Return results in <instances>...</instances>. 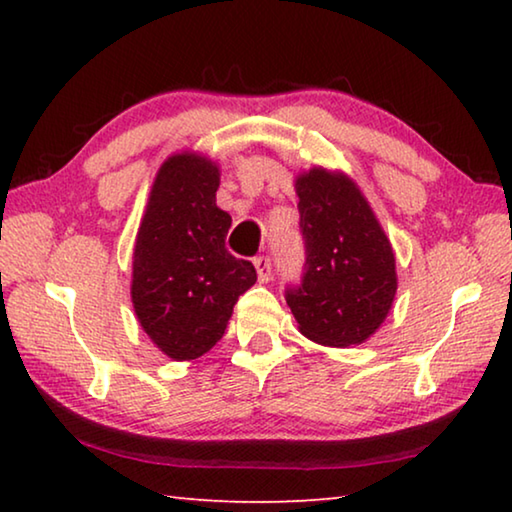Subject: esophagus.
Instances as JSON below:
<instances>
[{
    "label": "esophagus",
    "instance_id": "1",
    "mask_svg": "<svg viewBox=\"0 0 512 512\" xmlns=\"http://www.w3.org/2000/svg\"><path fill=\"white\" fill-rule=\"evenodd\" d=\"M255 268H257L259 282H268L273 277V262H271V257H268V255L255 257Z\"/></svg>",
    "mask_w": 512,
    "mask_h": 512
}]
</instances>
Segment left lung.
<instances>
[{
    "mask_svg": "<svg viewBox=\"0 0 512 512\" xmlns=\"http://www.w3.org/2000/svg\"><path fill=\"white\" fill-rule=\"evenodd\" d=\"M305 268L284 298L300 332L320 345L348 348L375 334L397 291L391 241L357 185L311 169L296 180Z\"/></svg>",
    "mask_w": 512,
    "mask_h": 512,
    "instance_id": "obj_1",
    "label": "left lung"
}]
</instances>
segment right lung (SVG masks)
<instances>
[{"label": "right lung", "mask_w": 512, "mask_h": 512, "mask_svg": "<svg viewBox=\"0 0 512 512\" xmlns=\"http://www.w3.org/2000/svg\"><path fill=\"white\" fill-rule=\"evenodd\" d=\"M219 169L194 153L162 164L133 253V307L151 341L176 361L198 359L223 339L255 266L225 248L232 225L216 207Z\"/></svg>", "instance_id": "obj_1"}]
</instances>
